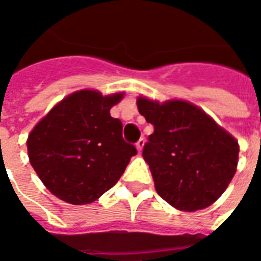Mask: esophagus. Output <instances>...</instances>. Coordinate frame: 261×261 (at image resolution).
<instances>
[{"label": "esophagus", "instance_id": "obj_1", "mask_svg": "<svg viewBox=\"0 0 261 261\" xmlns=\"http://www.w3.org/2000/svg\"><path fill=\"white\" fill-rule=\"evenodd\" d=\"M144 144H145V140H144V138H140V140L137 141L136 147H137V149H138V152H141V151H142V148H144Z\"/></svg>", "mask_w": 261, "mask_h": 261}]
</instances>
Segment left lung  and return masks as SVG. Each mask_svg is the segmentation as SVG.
Here are the masks:
<instances>
[{"label":"left lung","mask_w":261,"mask_h":261,"mask_svg":"<svg viewBox=\"0 0 261 261\" xmlns=\"http://www.w3.org/2000/svg\"><path fill=\"white\" fill-rule=\"evenodd\" d=\"M138 112L153 125L142 156L155 189L180 211L211 205L235 176L239 144L204 110L186 100L138 96Z\"/></svg>","instance_id":"1"}]
</instances>
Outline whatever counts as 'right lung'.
Here are the masks:
<instances>
[{
    "instance_id": "right-lung-1",
    "label": "right lung",
    "mask_w": 261,
    "mask_h": 261,
    "mask_svg": "<svg viewBox=\"0 0 261 261\" xmlns=\"http://www.w3.org/2000/svg\"><path fill=\"white\" fill-rule=\"evenodd\" d=\"M124 93L103 96L93 89L71 93L43 117L28 137V155L43 185L74 205L91 204L117 183L134 145L110 109Z\"/></svg>"
}]
</instances>
